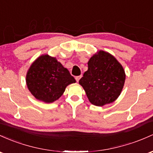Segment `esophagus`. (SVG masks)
Returning <instances> with one entry per match:
<instances>
[{"instance_id":"1","label":"esophagus","mask_w":153,"mask_h":153,"mask_svg":"<svg viewBox=\"0 0 153 153\" xmlns=\"http://www.w3.org/2000/svg\"><path fill=\"white\" fill-rule=\"evenodd\" d=\"M81 77H82V76H78L75 77V79H76V81L77 82H78L79 81L80 79H81Z\"/></svg>"}]
</instances>
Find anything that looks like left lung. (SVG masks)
Returning a JSON list of instances; mask_svg holds the SVG:
<instances>
[{"label":"left lung","instance_id":"1","mask_svg":"<svg viewBox=\"0 0 153 153\" xmlns=\"http://www.w3.org/2000/svg\"><path fill=\"white\" fill-rule=\"evenodd\" d=\"M88 69L79 83L89 101L96 106L114 102L121 94L126 79L122 65L113 55L99 51L89 60Z\"/></svg>","mask_w":153,"mask_h":153}]
</instances>
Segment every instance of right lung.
<instances>
[{
	"mask_svg": "<svg viewBox=\"0 0 153 153\" xmlns=\"http://www.w3.org/2000/svg\"><path fill=\"white\" fill-rule=\"evenodd\" d=\"M73 83H76V80L67 68L48 54L39 56L26 75V84L31 94L46 103L59 99L66 87Z\"/></svg>",
	"mask_w": 153,
	"mask_h": 153,
	"instance_id": "right-lung-1",
	"label": "right lung"
}]
</instances>
